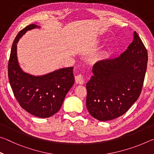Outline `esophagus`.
<instances>
[{"mask_svg":"<svg viewBox=\"0 0 154 154\" xmlns=\"http://www.w3.org/2000/svg\"><path fill=\"white\" fill-rule=\"evenodd\" d=\"M75 82H76L77 84H80L82 85L84 83V80H83V77L82 75H77L75 77Z\"/></svg>","mask_w":154,"mask_h":154,"instance_id":"obj_1","label":"esophagus"}]
</instances>
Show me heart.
I'll use <instances>...</instances> for the list:
<instances>
[{
  "instance_id": "b5f03b06",
  "label": "heart",
  "mask_w": 154,
  "mask_h": 154,
  "mask_svg": "<svg viewBox=\"0 0 154 154\" xmlns=\"http://www.w3.org/2000/svg\"><path fill=\"white\" fill-rule=\"evenodd\" d=\"M106 52H107V49H103V50L101 51L100 53V56H104V55H105V54H106Z\"/></svg>"
}]
</instances>
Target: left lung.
<instances>
[{"instance_id": "left-lung-1", "label": "left lung", "mask_w": 154, "mask_h": 154, "mask_svg": "<svg viewBox=\"0 0 154 154\" xmlns=\"http://www.w3.org/2000/svg\"><path fill=\"white\" fill-rule=\"evenodd\" d=\"M148 55L134 32L132 43L118 58L94 65L86 83V106L93 118L109 121L122 116L136 102L144 82Z\"/></svg>"}]
</instances>
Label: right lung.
I'll return each instance as SVG.
<instances>
[{"label":"right lung","instance_id":"add662e5","mask_svg":"<svg viewBox=\"0 0 154 154\" xmlns=\"http://www.w3.org/2000/svg\"><path fill=\"white\" fill-rule=\"evenodd\" d=\"M41 28L30 24L18 33L13 43L8 63V77L15 98L28 113L40 118L56 113L66 94L73 85V67L62 68L42 75H33L22 69L17 56V44L28 31Z\"/></svg>","mask_w":154,"mask_h":154}]
</instances>
